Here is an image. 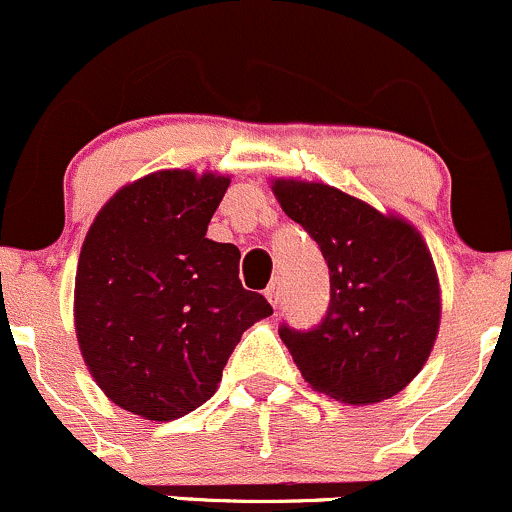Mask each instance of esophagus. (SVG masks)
<instances>
[{"label": "esophagus", "mask_w": 512, "mask_h": 512, "mask_svg": "<svg viewBox=\"0 0 512 512\" xmlns=\"http://www.w3.org/2000/svg\"><path fill=\"white\" fill-rule=\"evenodd\" d=\"M267 299H270V304L277 309L279 304H282V284H279V279H274V282L267 287Z\"/></svg>", "instance_id": "esophagus-1"}]
</instances>
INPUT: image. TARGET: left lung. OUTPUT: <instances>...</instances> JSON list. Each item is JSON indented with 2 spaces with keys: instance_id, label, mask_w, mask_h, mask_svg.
Segmentation results:
<instances>
[{
  "instance_id": "left-lung-1",
  "label": "left lung",
  "mask_w": 512,
  "mask_h": 512,
  "mask_svg": "<svg viewBox=\"0 0 512 512\" xmlns=\"http://www.w3.org/2000/svg\"><path fill=\"white\" fill-rule=\"evenodd\" d=\"M274 193L319 245L331 279L319 324H279L304 380L348 405L397 395L422 370L439 328L437 272L424 240L338 188L282 179Z\"/></svg>"
}]
</instances>
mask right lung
Returning a JSON list of instances; mask_svg holds the SVG:
<instances>
[{"instance_id": "right-lung-1", "label": "right lung", "mask_w": 512, "mask_h": 512, "mask_svg": "<svg viewBox=\"0 0 512 512\" xmlns=\"http://www.w3.org/2000/svg\"><path fill=\"white\" fill-rule=\"evenodd\" d=\"M230 179L157 171L122 188L90 228L75 331L115 405L166 422L213 397L240 336L272 314L242 287L240 250L206 238Z\"/></svg>"}]
</instances>
